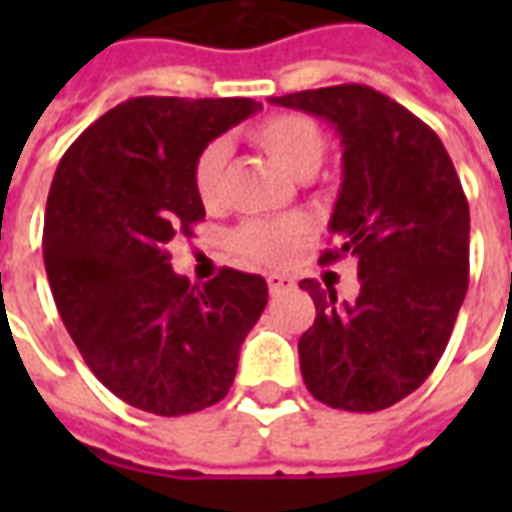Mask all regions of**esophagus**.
Returning a JSON list of instances; mask_svg holds the SVG:
<instances>
[{
	"label": "esophagus",
	"instance_id": "1",
	"mask_svg": "<svg viewBox=\"0 0 512 512\" xmlns=\"http://www.w3.org/2000/svg\"><path fill=\"white\" fill-rule=\"evenodd\" d=\"M266 282H268V293H271V296L288 293V290H293V285H296V282H293L290 277H285V274H268Z\"/></svg>",
	"mask_w": 512,
	"mask_h": 512
}]
</instances>
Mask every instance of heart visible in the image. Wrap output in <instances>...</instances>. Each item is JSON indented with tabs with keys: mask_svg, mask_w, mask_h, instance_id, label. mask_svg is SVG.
Segmentation results:
<instances>
[{
	"mask_svg": "<svg viewBox=\"0 0 512 512\" xmlns=\"http://www.w3.org/2000/svg\"><path fill=\"white\" fill-rule=\"evenodd\" d=\"M252 142L277 161L279 167L310 178L326 158V134L307 115H271L260 120L252 131ZM191 186L202 208L219 211L227 202V145L213 139L194 156ZM307 233L304 216L282 219H246L230 235L233 252L246 263H282L293 252V244Z\"/></svg>",
	"mask_w": 512,
	"mask_h": 512,
	"instance_id": "heart-1",
	"label": "heart"
}]
</instances>
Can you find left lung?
<instances>
[{
	"instance_id": "8db88e82",
	"label": "left lung",
	"mask_w": 512,
	"mask_h": 512,
	"mask_svg": "<svg viewBox=\"0 0 512 512\" xmlns=\"http://www.w3.org/2000/svg\"><path fill=\"white\" fill-rule=\"evenodd\" d=\"M329 120L343 139V189L323 263L351 255L359 296L301 279L315 323L299 340L304 384L343 411H381L439 365L469 288V202L441 139L367 84L271 98Z\"/></svg>"
}]
</instances>
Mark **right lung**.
Instances as JSON below:
<instances>
[{
	"mask_svg": "<svg viewBox=\"0 0 512 512\" xmlns=\"http://www.w3.org/2000/svg\"><path fill=\"white\" fill-rule=\"evenodd\" d=\"M257 109L252 98H131L65 150L51 180L43 260L62 323L95 378L147 414L219 403L266 310L263 277L222 268L191 285L167 252L205 219L194 156Z\"/></svg>",
	"mask_w": 512,
	"mask_h": 512,
	"instance_id": "add662e5",
	"label": "right lung"
}]
</instances>
